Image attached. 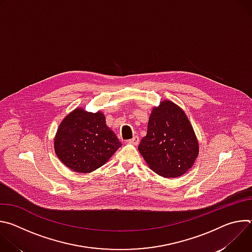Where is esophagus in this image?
<instances>
[{"label": "esophagus", "instance_id": "34e87169", "mask_svg": "<svg viewBox=\"0 0 252 252\" xmlns=\"http://www.w3.org/2000/svg\"><path fill=\"white\" fill-rule=\"evenodd\" d=\"M128 143H131V145H133V146H137L139 143V137L137 135L133 136L131 139L128 140Z\"/></svg>", "mask_w": 252, "mask_h": 252}]
</instances>
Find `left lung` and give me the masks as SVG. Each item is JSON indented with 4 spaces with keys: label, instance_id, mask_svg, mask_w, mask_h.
<instances>
[{
    "label": "left lung",
    "instance_id": "8db88e82",
    "mask_svg": "<svg viewBox=\"0 0 252 252\" xmlns=\"http://www.w3.org/2000/svg\"><path fill=\"white\" fill-rule=\"evenodd\" d=\"M138 152L149 166L163 177L181 176L192 166L198 155V142L181 107L170 100L155 107Z\"/></svg>",
    "mask_w": 252,
    "mask_h": 252
}]
</instances>
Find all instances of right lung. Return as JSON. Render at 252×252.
I'll return each mask as SVG.
<instances>
[{"instance_id": "obj_1", "label": "right lung", "mask_w": 252, "mask_h": 252, "mask_svg": "<svg viewBox=\"0 0 252 252\" xmlns=\"http://www.w3.org/2000/svg\"><path fill=\"white\" fill-rule=\"evenodd\" d=\"M122 143L105 125L104 116L83 109L71 112L60 125L55 138V152L61 161L81 173L103 165Z\"/></svg>"}]
</instances>
